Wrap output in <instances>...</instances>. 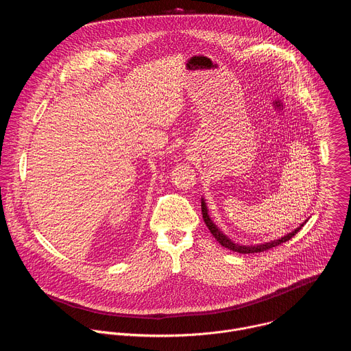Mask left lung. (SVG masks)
Instances as JSON below:
<instances>
[{"instance_id": "left-lung-1", "label": "left lung", "mask_w": 351, "mask_h": 351, "mask_svg": "<svg viewBox=\"0 0 351 351\" xmlns=\"http://www.w3.org/2000/svg\"><path fill=\"white\" fill-rule=\"evenodd\" d=\"M202 213H203V218H204V222H206L207 228L210 229V232L213 233V236L217 239V241H218L221 245H223V247L232 250V252H236V253H240V254H254V253L267 252V250H269V248H272V247H276V245H279V244H282V243L290 240L300 229H302V228L304 226V223L307 222V221H304L303 223H300V226H297L293 232H290V233H287L286 236H282V237H279V239H276V240H271V241H265V243H258V244H252V245H244V244L234 243L230 237H228V236L218 228V225H215V222L211 219V217H210V214H208V207H207V203H206L204 197H202Z\"/></svg>"}]
</instances>
